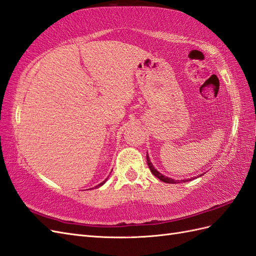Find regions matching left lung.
Returning <instances> with one entry per match:
<instances>
[{
    "mask_svg": "<svg viewBox=\"0 0 256 256\" xmlns=\"http://www.w3.org/2000/svg\"><path fill=\"white\" fill-rule=\"evenodd\" d=\"M147 163H148V166H149V168H150V171H152V173L156 176V178H159V180H162L163 182H168V184H176V182H178V180H173V178H168V176L162 175V174L158 171V170H156L154 166H152V161H150V159H149L148 154H147ZM200 176H202V174L199 175V176H196V178H200ZM194 180V178H188V180H180V182H190V180Z\"/></svg>",
    "mask_w": 256,
    "mask_h": 256,
    "instance_id": "1",
    "label": "left lung"
}]
</instances>
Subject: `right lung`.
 <instances>
[{
    "label": "right lung",
    "instance_id": "1",
    "mask_svg": "<svg viewBox=\"0 0 256 256\" xmlns=\"http://www.w3.org/2000/svg\"><path fill=\"white\" fill-rule=\"evenodd\" d=\"M107 178H106V180H104L102 182H100V184H98V185H97V186H96L95 188H98V187H100V186H102V185L104 184V182H107Z\"/></svg>",
    "mask_w": 256,
    "mask_h": 256
}]
</instances>
